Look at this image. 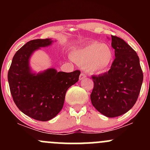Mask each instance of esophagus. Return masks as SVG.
<instances>
[{
	"label": "esophagus",
	"mask_w": 150,
	"mask_h": 150,
	"mask_svg": "<svg viewBox=\"0 0 150 150\" xmlns=\"http://www.w3.org/2000/svg\"><path fill=\"white\" fill-rule=\"evenodd\" d=\"M86 75H85L84 73H81V75H80V80H81H81H83V78H86Z\"/></svg>",
	"instance_id": "obj_1"
}]
</instances>
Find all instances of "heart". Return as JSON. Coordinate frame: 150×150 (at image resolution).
<instances>
[{"mask_svg": "<svg viewBox=\"0 0 150 150\" xmlns=\"http://www.w3.org/2000/svg\"><path fill=\"white\" fill-rule=\"evenodd\" d=\"M71 58L78 65L84 67L88 73L100 74L112 64L114 52L108 44L95 40L75 48L71 53Z\"/></svg>", "mask_w": 150, "mask_h": 150, "instance_id": "1", "label": "heart"}]
</instances>
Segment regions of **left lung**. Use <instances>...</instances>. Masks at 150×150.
Returning <instances> with one entry per match:
<instances>
[{"mask_svg":"<svg viewBox=\"0 0 150 150\" xmlns=\"http://www.w3.org/2000/svg\"><path fill=\"white\" fill-rule=\"evenodd\" d=\"M111 37L115 58L108 72L92 76L91 101L102 115L115 117L125 114L137 102L143 72L137 52L122 39Z\"/></svg>","mask_w":150,"mask_h":150,"instance_id":"left-lung-1","label":"left lung"}]
</instances>
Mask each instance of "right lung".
<instances>
[{
	"label": "right lung",
	"mask_w": 150,
	"mask_h": 150,
	"mask_svg": "<svg viewBox=\"0 0 150 150\" xmlns=\"http://www.w3.org/2000/svg\"><path fill=\"white\" fill-rule=\"evenodd\" d=\"M50 38L30 40L16 51L8 72L11 93L16 107L24 114L40 121L54 118L64 105L67 89L77 83L81 72H57L49 68L32 72L30 59L35 51L51 46Z\"/></svg>",
	"instance_id": "obj_1"
}]
</instances>
